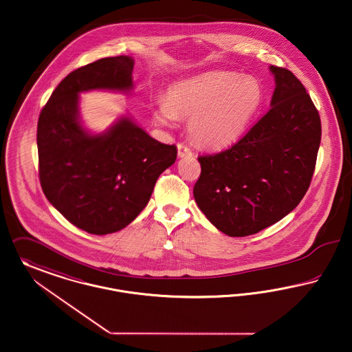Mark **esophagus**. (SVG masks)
I'll return each mask as SVG.
<instances>
[{
  "instance_id": "34e87169",
  "label": "esophagus",
  "mask_w": 352,
  "mask_h": 352,
  "mask_svg": "<svg viewBox=\"0 0 352 352\" xmlns=\"http://www.w3.org/2000/svg\"><path fill=\"white\" fill-rule=\"evenodd\" d=\"M177 155L179 157H185V156H192L193 152L185 143H177Z\"/></svg>"
}]
</instances>
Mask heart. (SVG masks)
Returning a JSON list of instances; mask_svg holds the SVG:
<instances>
[{
  "mask_svg": "<svg viewBox=\"0 0 352 352\" xmlns=\"http://www.w3.org/2000/svg\"><path fill=\"white\" fill-rule=\"evenodd\" d=\"M262 100L258 82L234 73H209L169 87L160 99L155 118L172 126L177 115L189 118L192 138L206 147L233 143L249 124Z\"/></svg>",
  "mask_w": 352,
  "mask_h": 352,
  "instance_id": "obj_1",
  "label": "heart"
}]
</instances>
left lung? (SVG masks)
I'll list each match as a JSON object with an SVG mask.
<instances>
[{
    "label": "left lung",
    "mask_w": 352,
    "mask_h": 352,
    "mask_svg": "<svg viewBox=\"0 0 352 352\" xmlns=\"http://www.w3.org/2000/svg\"><path fill=\"white\" fill-rule=\"evenodd\" d=\"M272 109L230 148L199 156L193 188L206 219L230 237L256 234L282 220L306 195L322 126L305 86L290 70L270 66Z\"/></svg>",
    "instance_id": "obj_1"
}]
</instances>
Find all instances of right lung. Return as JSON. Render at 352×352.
<instances>
[{
  "mask_svg": "<svg viewBox=\"0 0 352 352\" xmlns=\"http://www.w3.org/2000/svg\"><path fill=\"white\" fill-rule=\"evenodd\" d=\"M133 59L109 56L67 75L39 113V182L47 200L76 228L91 234L115 233L148 204L157 177L177 156L122 118L110 130L90 135L79 122L82 91H130Z\"/></svg>",
  "mask_w": 352,
  "mask_h": 352,
  "instance_id": "add662e5",
  "label": "right lung"
}]
</instances>
